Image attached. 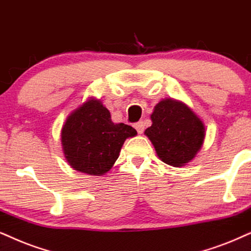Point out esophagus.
<instances>
[{
  "mask_svg": "<svg viewBox=\"0 0 251 251\" xmlns=\"http://www.w3.org/2000/svg\"><path fill=\"white\" fill-rule=\"evenodd\" d=\"M134 127H135L136 131H138L139 134H141V133L144 132V129H145V125H144V123H142V122H139V123L135 124Z\"/></svg>",
  "mask_w": 251,
  "mask_h": 251,
  "instance_id": "esophagus-1",
  "label": "esophagus"
}]
</instances>
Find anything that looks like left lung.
<instances>
[{"instance_id": "left-lung-1", "label": "left lung", "mask_w": 251, "mask_h": 251, "mask_svg": "<svg viewBox=\"0 0 251 251\" xmlns=\"http://www.w3.org/2000/svg\"><path fill=\"white\" fill-rule=\"evenodd\" d=\"M151 119V126L146 129L145 134L162 162L183 167L201 151L205 125L185 103L164 98L154 106Z\"/></svg>"}]
</instances>
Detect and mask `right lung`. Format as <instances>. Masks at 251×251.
I'll return each mask as SVG.
<instances>
[{
  "instance_id": "obj_1",
  "label": "right lung",
  "mask_w": 251,
  "mask_h": 251,
  "mask_svg": "<svg viewBox=\"0 0 251 251\" xmlns=\"http://www.w3.org/2000/svg\"><path fill=\"white\" fill-rule=\"evenodd\" d=\"M135 135L132 126L111 120L100 100L89 97L63 123L62 151L74 170L102 176L112 169L126 139Z\"/></svg>"
}]
</instances>
